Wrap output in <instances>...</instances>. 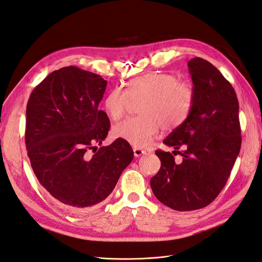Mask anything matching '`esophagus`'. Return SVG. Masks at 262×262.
Wrapping results in <instances>:
<instances>
[{
    "label": "esophagus",
    "mask_w": 262,
    "mask_h": 262,
    "mask_svg": "<svg viewBox=\"0 0 262 262\" xmlns=\"http://www.w3.org/2000/svg\"><path fill=\"white\" fill-rule=\"evenodd\" d=\"M133 152H134V156H136V157H140L141 155L146 154V150L141 149L139 147H133Z\"/></svg>",
    "instance_id": "1"
}]
</instances>
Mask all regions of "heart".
Segmentation results:
<instances>
[{"mask_svg": "<svg viewBox=\"0 0 262 262\" xmlns=\"http://www.w3.org/2000/svg\"><path fill=\"white\" fill-rule=\"evenodd\" d=\"M141 116L117 123L113 134L136 147H145L156 137L160 128L173 130L184 123L194 102L193 86L179 81L170 73H147L133 78L125 90L117 87L104 101V108L113 120H119L131 100H142Z\"/></svg>", "mask_w": 262, "mask_h": 262, "instance_id": "b5f03b06", "label": "heart"}]
</instances>
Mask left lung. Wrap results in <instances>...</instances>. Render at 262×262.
Wrapping results in <instances>:
<instances>
[{"label":"left lung","mask_w":262,"mask_h":262,"mask_svg":"<svg viewBox=\"0 0 262 262\" xmlns=\"http://www.w3.org/2000/svg\"><path fill=\"white\" fill-rule=\"evenodd\" d=\"M194 102L187 120L163 143L183 156L156 150L161 168L150 179L153 193L176 211L207 207L224 188L242 145L239 105L236 93L220 71L207 60L188 62ZM182 148L181 152L178 151Z\"/></svg>","instance_id":"obj_1"}]
</instances>
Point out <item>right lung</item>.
Listing matches in <instances>:
<instances>
[{
	"instance_id": "add662e5",
	"label": "right lung",
	"mask_w": 262,
	"mask_h": 262,
	"mask_svg": "<svg viewBox=\"0 0 262 262\" xmlns=\"http://www.w3.org/2000/svg\"><path fill=\"white\" fill-rule=\"evenodd\" d=\"M107 81L66 67L53 71L30 94L25 143L41 186L73 212L97 207L113 192L133 160L128 142L117 139L98 148L110 121L98 109Z\"/></svg>"
}]
</instances>
